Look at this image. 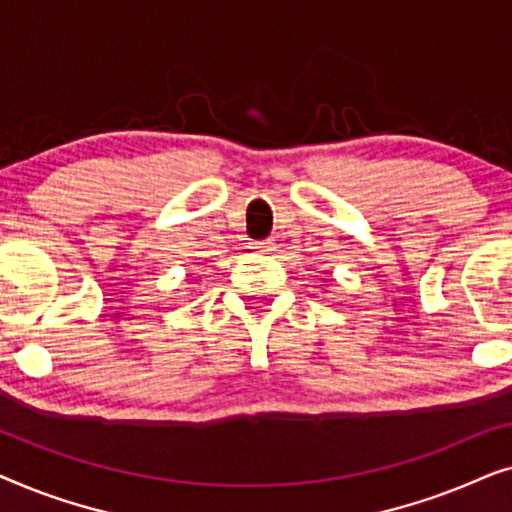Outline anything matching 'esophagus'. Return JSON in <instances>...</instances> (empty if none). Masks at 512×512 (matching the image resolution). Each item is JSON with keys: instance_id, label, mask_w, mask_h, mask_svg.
Segmentation results:
<instances>
[{"instance_id": "obj_1", "label": "esophagus", "mask_w": 512, "mask_h": 512, "mask_svg": "<svg viewBox=\"0 0 512 512\" xmlns=\"http://www.w3.org/2000/svg\"><path fill=\"white\" fill-rule=\"evenodd\" d=\"M249 249L254 251V254H270V251H275V242H272V240H258V242H251Z\"/></svg>"}]
</instances>
